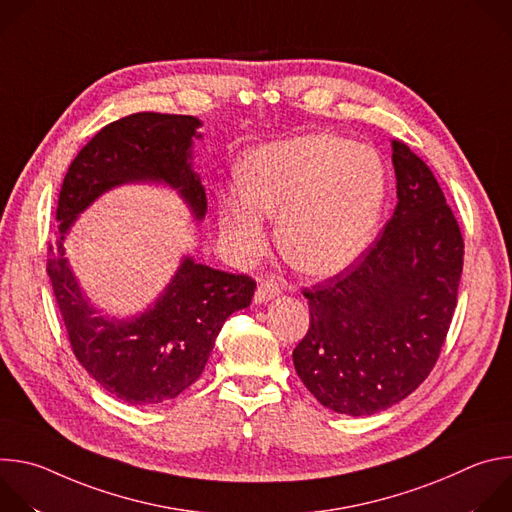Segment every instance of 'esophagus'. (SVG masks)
Masks as SVG:
<instances>
[{
    "label": "esophagus",
    "mask_w": 512,
    "mask_h": 512,
    "mask_svg": "<svg viewBox=\"0 0 512 512\" xmlns=\"http://www.w3.org/2000/svg\"><path fill=\"white\" fill-rule=\"evenodd\" d=\"M279 294H281V287H279L277 283H273V281H263V283H259V287H257V291H255V304L269 302V300H273V298L279 296Z\"/></svg>",
    "instance_id": "34e87169"
}]
</instances>
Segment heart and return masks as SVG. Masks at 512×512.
<instances>
[{"mask_svg":"<svg viewBox=\"0 0 512 512\" xmlns=\"http://www.w3.org/2000/svg\"><path fill=\"white\" fill-rule=\"evenodd\" d=\"M245 182L218 194V223L241 259L279 214V247L300 269L336 273L373 243L387 204V166L371 145L330 133L273 141L245 160Z\"/></svg>","mask_w":512,"mask_h":512,"instance_id":"b5f03b06","label":"heart"}]
</instances>
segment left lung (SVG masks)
I'll use <instances>...</instances> for the list:
<instances>
[{"instance_id":"1","label":"left lung","mask_w":512,"mask_h":512,"mask_svg":"<svg viewBox=\"0 0 512 512\" xmlns=\"http://www.w3.org/2000/svg\"><path fill=\"white\" fill-rule=\"evenodd\" d=\"M397 206L383 235L344 271L304 287L310 328L294 348L308 391L344 415H373L431 373L458 302L464 239L427 164L391 141Z\"/></svg>"}]
</instances>
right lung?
I'll return each instance as SVG.
<instances>
[{
    "instance_id": "1",
    "label": "right lung",
    "mask_w": 512,
    "mask_h": 512,
    "mask_svg": "<svg viewBox=\"0 0 512 512\" xmlns=\"http://www.w3.org/2000/svg\"><path fill=\"white\" fill-rule=\"evenodd\" d=\"M192 115L133 113L105 125L68 166L48 243L46 271L72 352L111 395L131 405H156L178 397L204 371L225 320L251 304L255 279L227 273L186 257L154 308L135 320L97 316L64 259V233L103 192L125 182H166L178 188L196 218L206 194L190 168Z\"/></svg>"
}]
</instances>
